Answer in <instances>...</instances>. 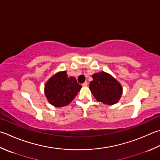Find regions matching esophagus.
I'll use <instances>...</instances> for the list:
<instances>
[{"label": "esophagus", "instance_id": "esophagus-1", "mask_svg": "<svg viewBox=\"0 0 160 160\" xmlns=\"http://www.w3.org/2000/svg\"><path fill=\"white\" fill-rule=\"evenodd\" d=\"M87 84H88V83H87V82H84L82 84V85L83 87H87Z\"/></svg>", "mask_w": 160, "mask_h": 160}]
</instances>
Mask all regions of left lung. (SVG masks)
I'll return each mask as SVG.
<instances>
[{
  "label": "left lung",
  "instance_id": "8db88e82",
  "mask_svg": "<svg viewBox=\"0 0 160 160\" xmlns=\"http://www.w3.org/2000/svg\"><path fill=\"white\" fill-rule=\"evenodd\" d=\"M92 78L89 89L97 101L109 105L119 101L123 93V87L112 75L101 71L93 73Z\"/></svg>",
  "mask_w": 160,
  "mask_h": 160
}]
</instances>
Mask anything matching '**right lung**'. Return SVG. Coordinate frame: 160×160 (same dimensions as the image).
<instances>
[{"mask_svg": "<svg viewBox=\"0 0 160 160\" xmlns=\"http://www.w3.org/2000/svg\"><path fill=\"white\" fill-rule=\"evenodd\" d=\"M81 87L76 78L67 76V71H59L47 80L44 93L50 104L62 108L71 103Z\"/></svg>", "mask_w": 160, "mask_h": 160, "instance_id": "1", "label": "right lung"}]
</instances>
